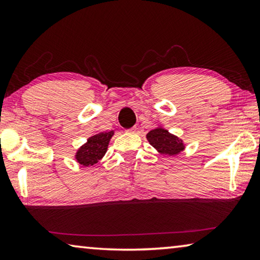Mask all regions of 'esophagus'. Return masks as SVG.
I'll return each mask as SVG.
<instances>
[{"label": "esophagus", "instance_id": "1", "mask_svg": "<svg viewBox=\"0 0 260 260\" xmlns=\"http://www.w3.org/2000/svg\"><path fill=\"white\" fill-rule=\"evenodd\" d=\"M126 132H127V133H129V134H134L135 132H136V128H135V127H133V128H129V129H127Z\"/></svg>", "mask_w": 260, "mask_h": 260}]
</instances>
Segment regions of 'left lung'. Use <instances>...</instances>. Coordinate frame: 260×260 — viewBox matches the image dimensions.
I'll return each mask as SVG.
<instances>
[{
    "label": "left lung",
    "instance_id": "1",
    "mask_svg": "<svg viewBox=\"0 0 260 260\" xmlns=\"http://www.w3.org/2000/svg\"><path fill=\"white\" fill-rule=\"evenodd\" d=\"M148 142L156 149V150L166 156H177L181 153L186 146L182 139L177 135L170 133L161 125H158L156 128L149 132L146 135Z\"/></svg>",
    "mask_w": 260,
    "mask_h": 260
}]
</instances>
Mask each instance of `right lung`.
<instances>
[{
    "label": "right lung",
    "instance_id": "1",
    "mask_svg": "<svg viewBox=\"0 0 260 260\" xmlns=\"http://www.w3.org/2000/svg\"><path fill=\"white\" fill-rule=\"evenodd\" d=\"M114 134V131L101 132L91 135L87 139V142L78 149L74 158L81 166H93L100 159H102L108 151L110 140Z\"/></svg>",
    "mask_w": 260,
    "mask_h": 260
}]
</instances>
